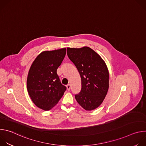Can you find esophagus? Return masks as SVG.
I'll return each instance as SVG.
<instances>
[{"label":"esophagus","mask_w":146,"mask_h":146,"mask_svg":"<svg viewBox=\"0 0 146 146\" xmlns=\"http://www.w3.org/2000/svg\"><path fill=\"white\" fill-rule=\"evenodd\" d=\"M70 87H71V86H70V84H68V85L66 86V88H67V90H68V91H69V90H70Z\"/></svg>","instance_id":"esophagus-1"}]
</instances>
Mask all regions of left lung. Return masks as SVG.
<instances>
[{
    "instance_id": "8db88e82",
    "label": "left lung",
    "mask_w": 146,
    "mask_h": 146,
    "mask_svg": "<svg viewBox=\"0 0 146 146\" xmlns=\"http://www.w3.org/2000/svg\"><path fill=\"white\" fill-rule=\"evenodd\" d=\"M67 54L81 80V91L75 98L83 109L94 110L101 105L109 89V75L105 62L88 47L67 48Z\"/></svg>"
}]
</instances>
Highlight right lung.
<instances>
[{
  "label": "right lung",
  "instance_id": "obj_1",
  "mask_svg": "<svg viewBox=\"0 0 146 146\" xmlns=\"http://www.w3.org/2000/svg\"><path fill=\"white\" fill-rule=\"evenodd\" d=\"M66 52V48L42 52L29 69L27 78L29 95L35 105L45 111L54 107L66 90L56 73Z\"/></svg>",
  "mask_w": 146,
  "mask_h": 146
}]
</instances>
